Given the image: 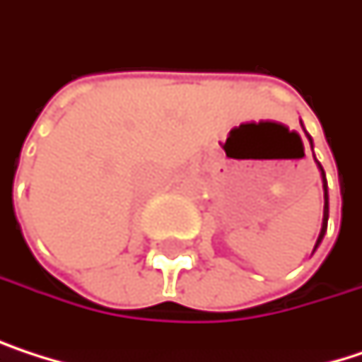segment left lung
<instances>
[{
    "label": "left lung",
    "instance_id": "1",
    "mask_svg": "<svg viewBox=\"0 0 362 362\" xmlns=\"http://www.w3.org/2000/svg\"><path fill=\"white\" fill-rule=\"evenodd\" d=\"M303 125V123H300ZM307 134V132H305ZM307 139H309V145H311V149H313V143H311V136L307 134ZM315 158V156H313ZM315 164H318V170H320V177H322V189H325V215H322V228H320V235H318V241H315V245H313V252H315V247H318L320 243H322V239H325V235H327V223H329V185H327V175H325V168H322V164L315 160Z\"/></svg>",
    "mask_w": 362,
    "mask_h": 362
}]
</instances>
